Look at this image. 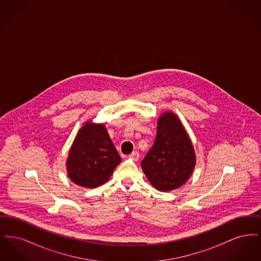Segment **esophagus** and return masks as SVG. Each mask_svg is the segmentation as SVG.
Here are the masks:
<instances>
[{
    "label": "esophagus",
    "instance_id": "obj_1",
    "mask_svg": "<svg viewBox=\"0 0 261 261\" xmlns=\"http://www.w3.org/2000/svg\"><path fill=\"white\" fill-rule=\"evenodd\" d=\"M139 156H140V154H139V152H138V151H133L132 153H130V154H129V158L133 159L134 161H138V160H139Z\"/></svg>",
    "mask_w": 261,
    "mask_h": 261
}]
</instances>
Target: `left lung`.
Returning a JSON list of instances; mask_svg holds the SVG:
<instances>
[{
  "instance_id": "left-lung-1",
  "label": "left lung",
  "mask_w": 261,
  "mask_h": 261,
  "mask_svg": "<svg viewBox=\"0 0 261 261\" xmlns=\"http://www.w3.org/2000/svg\"><path fill=\"white\" fill-rule=\"evenodd\" d=\"M195 164V150L181 121L174 113H163L154 143L141 162L149 183L162 192L177 189L186 183Z\"/></svg>"
}]
</instances>
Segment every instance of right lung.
Returning a JSON list of instances; mask_svg holds the SVG:
<instances>
[{
  "instance_id": "obj_1",
  "label": "right lung",
  "mask_w": 261,
  "mask_h": 261,
  "mask_svg": "<svg viewBox=\"0 0 261 261\" xmlns=\"http://www.w3.org/2000/svg\"><path fill=\"white\" fill-rule=\"evenodd\" d=\"M120 162L121 158L106 127L87 122L75 138L66 166L75 184L96 188L111 178Z\"/></svg>"
}]
</instances>
